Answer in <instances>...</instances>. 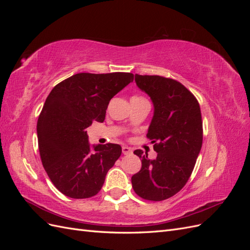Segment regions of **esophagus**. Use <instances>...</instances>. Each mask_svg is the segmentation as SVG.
<instances>
[{
	"instance_id": "1",
	"label": "esophagus",
	"mask_w": 250,
	"mask_h": 250,
	"mask_svg": "<svg viewBox=\"0 0 250 250\" xmlns=\"http://www.w3.org/2000/svg\"><path fill=\"white\" fill-rule=\"evenodd\" d=\"M122 152L124 155H128V154H131L132 153V149L129 148V147H123L122 148Z\"/></svg>"
}]
</instances>
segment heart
<instances>
[{
	"label": "heart",
	"mask_w": 250,
	"mask_h": 250,
	"mask_svg": "<svg viewBox=\"0 0 250 250\" xmlns=\"http://www.w3.org/2000/svg\"><path fill=\"white\" fill-rule=\"evenodd\" d=\"M131 100H137V101H143V100H146L145 98H143L141 96H134L131 98Z\"/></svg>",
	"instance_id": "b5f03b06"
}]
</instances>
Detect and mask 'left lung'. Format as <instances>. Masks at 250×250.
Returning <instances> with one entry per match:
<instances>
[{"mask_svg": "<svg viewBox=\"0 0 250 250\" xmlns=\"http://www.w3.org/2000/svg\"><path fill=\"white\" fill-rule=\"evenodd\" d=\"M135 82L153 102L147 138L157 156L149 160L143 150L134 151L142 168L131 184L143 199L162 201L178 193L193 172L202 146L200 106L190 90L174 79L135 74Z\"/></svg>", "mask_w": 250, "mask_h": 250, "instance_id": "8db88e82", "label": "left lung"}]
</instances>
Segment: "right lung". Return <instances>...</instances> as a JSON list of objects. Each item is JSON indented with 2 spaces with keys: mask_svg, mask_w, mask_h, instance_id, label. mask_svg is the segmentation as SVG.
Masks as SVG:
<instances>
[{
  "mask_svg": "<svg viewBox=\"0 0 250 250\" xmlns=\"http://www.w3.org/2000/svg\"><path fill=\"white\" fill-rule=\"evenodd\" d=\"M133 81L131 73H79L54 86L37 121L42 163L58 191L83 199L99 193L122 153L118 144L90 148L86 128L103 122L111 98Z\"/></svg>",
  "mask_w": 250,
  "mask_h": 250,
  "instance_id": "right-lung-1",
  "label": "right lung"
}]
</instances>
